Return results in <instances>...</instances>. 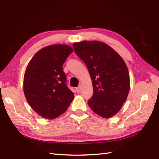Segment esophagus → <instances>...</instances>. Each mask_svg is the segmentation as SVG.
<instances>
[{
    "mask_svg": "<svg viewBox=\"0 0 159 159\" xmlns=\"http://www.w3.org/2000/svg\"><path fill=\"white\" fill-rule=\"evenodd\" d=\"M80 89H81V87H80V86H79V87H77L76 88V91L77 92H80Z\"/></svg>",
    "mask_w": 159,
    "mask_h": 159,
    "instance_id": "obj_1",
    "label": "esophagus"
}]
</instances>
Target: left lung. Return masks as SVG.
Instances as JSON below:
<instances>
[{
    "instance_id": "8db88e82",
    "label": "left lung",
    "mask_w": 159,
    "mask_h": 159,
    "mask_svg": "<svg viewBox=\"0 0 159 159\" xmlns=\"http://www.w3.org/2000/svg\"><path fill=\"white\" fill-rule=\"evenodd\" d=\"M76 55L86 64L93 94L88 104L94 113L110 118L119 112L130 90V76L124 59L107 43L83 41L73 43Z\"/></svg>"
}]
</instances>
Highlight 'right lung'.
Wrapping results in <instances>:
<instances>
[{"instance_id":"obj_1","label":"right lung","mask_w":159,"mask_h":159,"mask_svg":"<svg viewBox=\"0 0 159 159\" xmlns=\"http://www.w3.org/2000/svg\"><path fill=\"white\" fill-rule=\"evenodd\" d=\"M73 52L66 44L39 50L28 63L24 76V93L29 105L43 118L55 119L63 114L74 99L67 87L62 66Z\"/></svg>"}]
</instances>
